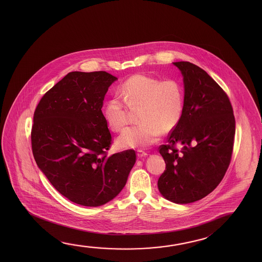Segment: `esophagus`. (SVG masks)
<instances>
[{"instance_id": "esophagus-1", "label": "esophagus", "mask_w": 262, "mask_h": 262, "mask_svg": "<svg viewBox=\"0 0 262 262\" xmlns=\"http://www.w3.org/2000/svg\"><path fill=\"white\" fill-rule=\"evenodd\" d=\"M137 155L139 158H142V157H145V156H147L148 154H147L146 151H144V150H138Z\"/></svg>"}]
</instances>
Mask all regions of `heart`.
<instances>
[{"instance_id": "heart-1", "label": "heart", "mask_w": 262, "mask_h": 262, "mask_svg": "<svg viewBox=\"0 0 262 262\" xmlns=\"http://www.w3.org/2000/svg\"><path fill=\"white\" fill-rule=\"evenodd\" d=\"M120 96L107 101L104 116L108 127L120 132L129 116L127 106L137 108L140 123L125 129L117 144L120 148H138L151 145L163 133L176 129L184 112V91L174 78L160 79L144 74H136L123 82ZM126 103L125 104L124 103Z\"/></svg>"}]
</instances>
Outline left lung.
Listing matches in <instances>:
<instances>
[{"label": "left lung", "mask_w": 262, "mask_h": 262, "mask_svg": "<svg viewBox=\"0 0 262 262\" xmlns=\"http://www.w3.org/2000/svg\"><path fill=\"white\" fill-rule=\"evenodd\" d=\"M173 64L184 77V112L167 144L159 147L166 167L158 188L168 200L189 204L206 196L223 179L231 161L236 121L227 93L204 69L185 61Z\"/></svg>", "instance_id": "left-lung-1"}]
</instances>
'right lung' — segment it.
<instances>
[{
    "mask_svg": "<svg viewBox=\"0 0 262 262\" xmlns=\"http://www.w3.org/2000/svg\"><path fill=\"white\" fill-rule=\"evenodd\" d=\"M116 79L106 71L70 72L43 95L34 113L35 162L62 195L81 206L112 200L136 162L134 150L107 156L112 138L101 108Z\"/></svg>",
    "mask_w": 262,
    "mask_h": 262,
    "instance_id": "right-lung-1",
    "label": "right lung"
}]
</instances>
